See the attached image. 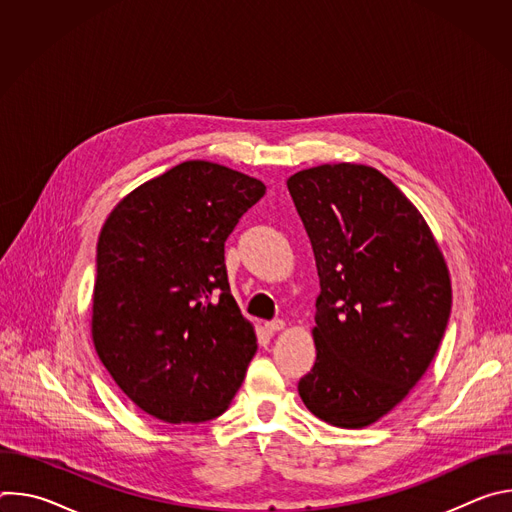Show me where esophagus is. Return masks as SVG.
I'll list each match as a JSON object with an SVG mask.
<instances>
[{
  "instance_id": "34e87169",
  "label": "esophagus",
  "mask_w": 512,
  "mask_h": 512,
  "mask_svg": "<svg viewBox=\"0 0 512 512\" xmlns=\"http://www.w3.org/2000/svg\"><path fill=\"white\" fill-rule=\"evenodd\" d=\"M283 328H285V322H283V320H271V322L265 324V330H267L269 334H275V332H279V330H283Z\"/></svg>"
}]
</instances>
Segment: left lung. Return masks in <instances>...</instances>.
<instances>
[{"label":"left lung","instance_id":"obj_1","mask_svg":"<svg viewBox=\"0 0 512 512\" xmlns=\"http://www.w3.org/2000/svg\"><path fill=\"white\" fill-rule=\"evenodd\" d=\"M287 188L322 287L316 364L298 391L318 419L362 429L425 375L452 310L450 271L421 212L379 170L322 164Z\"/></svg>","mask_w":512,"mask_h":512}]
</instances>
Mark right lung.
Instances as JSON below:
<instances>
[{
	"label": "right lung",
	"mask_w": 512,
	"mask_h": 512,
	"mask_svg": "<svg viewBox=\"0 0 512 512\" xmlns=\"http://www.w3.org/2000/svg\"><path fill=\"white\" fill-rule=\"evenodd\" d=\"M265 184L190 160L109 212L97 243L91 336L117 387L166 423L225 413L257 352L231 296L225 241Z\"/></svg>",
	"instance_id": "right-lung-1"
}]
</instances>
